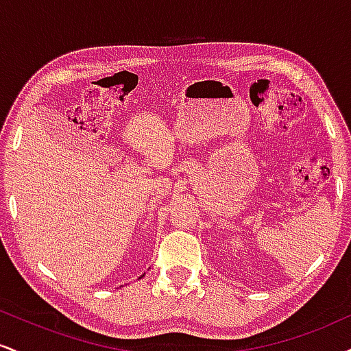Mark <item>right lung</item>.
Listing matches in <instances>:
<instances>
[{
  "mask_svg": "<svg viewBox=\"0 0 351 351\" xmlns=\"http://www.w3.org/2000/svg\"><path fill=\"white\" fill-rule=\"evenodd\" d=\"M142 277H143V276H142Z\"/></svg>",
  "mask_w": 351,
  "mask_h": 351,
  "instance_id": "obj_1",
  "label": "right lung"
}]
</instances>
